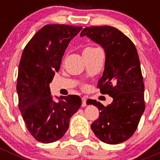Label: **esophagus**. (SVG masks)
<instances>
[{
	"instance_id": "1",
	"label": "esophagus",
	"mask_w": 160,
	"mask_h": 160,
	"mask_svg": "<svg viewBox=\"0 0 160 160\" xmlns=\"http://www.w3.org/2000/svg\"><path fill=\"white\" fill-rule=\"evenodd\" d=\"M87 106V98L82 97V107H86Z\"/></svg>"
}]
</instances>
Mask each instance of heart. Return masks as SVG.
Listing matches in <instances>:
<instances>
[{
	"label": "heart",
	"instance_id": "obj_1",
	"mask_svg": "<svg viewBox=\"0 0 160 160\" xmlns=\"http://www.w3.org/2000/svg\"><path fill=\"white\" fill-rule=\"evenodd\" d=\"M95 49V48H93V47H88V48H87V49H85V50H90V49ZM84 50V51H85Z\"/></svg>",
	"mask_w": 160,
	"mask_h": 160
}]
</instances>
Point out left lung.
<instances>
[{
    "label": "left lung",
    "mask_w": 160,
    "mask_h": 160,
    "mask_svg": "<svg viewBox=\"0 0 160 160\" xmlns=\"http://www.w3.org/2000/svg\"><path fill=\"white\" fill-rule=\"evenodd\" d=\"M80 36H87L104 49L105 69L98 87L102 94L113 98L107 107L87 100V105L101 111L91 129L103 142H124L136 131L145 110L144 83L136 48L129 38L112 26L84 28Z\"/></svg>",
    "instance_id": "1"
}]
</instances>
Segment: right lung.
I'll return each mask as SVG.
<instances>
[{
	"label": "right lung",
	"mask_w": 160,
	"mask_h": 160,
	"mask_svg": "<svg viewBox=\"0 0 160 160\" xmlns=\"http://www.w3.org/2000/svg\"><path fill=\"white\" fill-rule=\"evenodd\" d=\"M82 29L46 25L23 50L17 83L18 107L28 131L38 142L49 143L62 138L70 118L82 105L78 95L61 96L54 102L49 89L68 44Z\"/></svg>",
	"instance_id": "obj_1"
}]
</instances>
